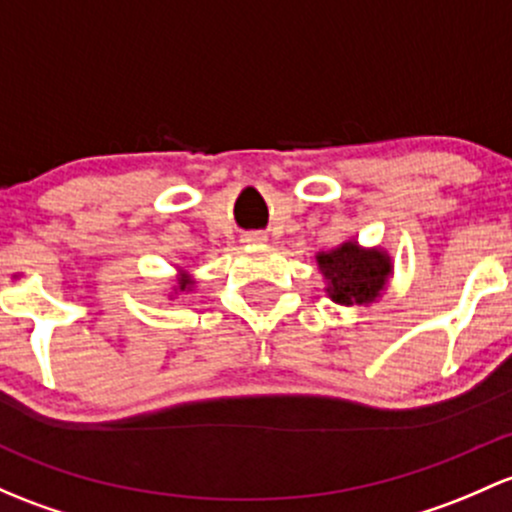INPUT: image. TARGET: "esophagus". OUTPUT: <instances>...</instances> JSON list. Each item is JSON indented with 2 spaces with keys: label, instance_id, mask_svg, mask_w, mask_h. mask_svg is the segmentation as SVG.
<instances>
[{
  "label": "esophagus",
  "instance_id": "34e87169",
  "mask_svg": "<svg viewBox=\"0 0 512 512\" xmlns=\"http://www.w3.org/2000/svg\"><path fill=\"white\" fill-rule=\"evenodd\" d=\"M245 240H247V242H262L265 238H262V235H257V233H252V235H247Z\"/></svg>",
  "mask_w": 512,
  "mask_h": 512
}]
</instances>
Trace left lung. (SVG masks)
<instances>
[{
    "mask_svg": "<svg viewBox=\"0 0 512 512\" xmlns=\"http://www.w3.org/2000/svg\"><path fill=\"white\" fill-rule=\"evenodd\" d=\"M319 267L328 279V294L338 304L373 301L390 274V260L383 252H363L355 242H346L328 255H319Z\"/></svg>",
    "mask_w": 512,
    "mask_h": 512,
    "instance_id": "8db88e82",
    "label": "left lung"
}]
</instances>
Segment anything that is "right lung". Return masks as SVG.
<instances>
[{
  "label": "right lung",
  "mask_w": 512,
  "mask_h": 512,
  "mask_svg": "<svg viewBox=\"0 0 512 512\" xmlns=\"http://www.w3.org/2000/svg\"><path fill=\"white\" fill-rule=\"evenodd\" d=\"M188 284H191V282H188V279H181V282H179V287H181V289H186Z\"/></svg>",
  "instance_id": "1"
}]
</instances>
